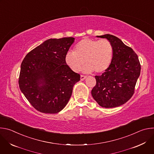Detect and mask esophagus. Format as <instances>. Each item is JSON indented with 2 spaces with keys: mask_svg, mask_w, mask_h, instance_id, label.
I'll list each match as a JSON object with an SVG mask.
<instances>
[{
  "mask_svg": "<svg viewBox=\"0 0 154 154\" xmlns=\"http://www.w3.org/2000/svg\"><path fill=\"white\" fill-rule=\"evenodd\" d=\"M86 78V75H81L80 76V80H83L84 79H85Z\"/></svg>",
  "mask_w": 154,
  "mask_h": 154,
  "instance_id": "1",
  "label": "esophagus"
}]
</instances>
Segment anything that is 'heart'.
Wrapping results in <instances>:
<instances>
[{
    "label": "heart",
    "instance_id": "b5f03b06",
    "mask_svg": "<svg viewBox=\"0 0 154 154\" xmlns=\"http://www.w3.org/2000/svg\"><path fill=\"white\" fill-rule=\"evenodd\" d=\"M113 56V48L106 39L100 40L84 38L75 46L74 52L65 55V62L74 72H77L85 63V72H105L111 64Z\"/></svg>",
    "mask_w": 154,
    "mask_h": 154
}]
</instances>
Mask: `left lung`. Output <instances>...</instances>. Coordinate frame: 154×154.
I'll return each instance as SVG.
<instances>
[{"label":"left lung","instance_id":"8db88e82","mask_svg":"<svg viewBox=\"0 0 154 154\" xmlns=\"http://www.w3.org/2000/svg\"><path fill=\"white\" fill-rule=\"evenodd\" d=\"M97 37L110 41L113 56L109 68L101 75L95 76L96 85L91 94L102 107L119 106L134 95L141 64L137 54L118 37L109 34Z\"/></svg>","mask_w":154,"mask_h":154}]
</instances>
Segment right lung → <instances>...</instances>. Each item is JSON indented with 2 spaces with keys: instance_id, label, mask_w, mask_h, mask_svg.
Returning <instances> with one entry per match:
<instances>
[{
  "instance_id": "add662e5",
  "label": "right lung",
  "mask_w": 154,
  "mask_h": 154,
  "mask_svg": "<svg viewBox=\"0 0 154 154\" xmlns=\"http://www.w3.org/2000/svg\"><path fill=\"white\" fill-rule=\"evenodd\" d=\"M74 38L49 39L29 52L20 66L19 86L36 110L57 113L68 103L80 74L65 62Z\"/></svg>"
}]
</instances>
